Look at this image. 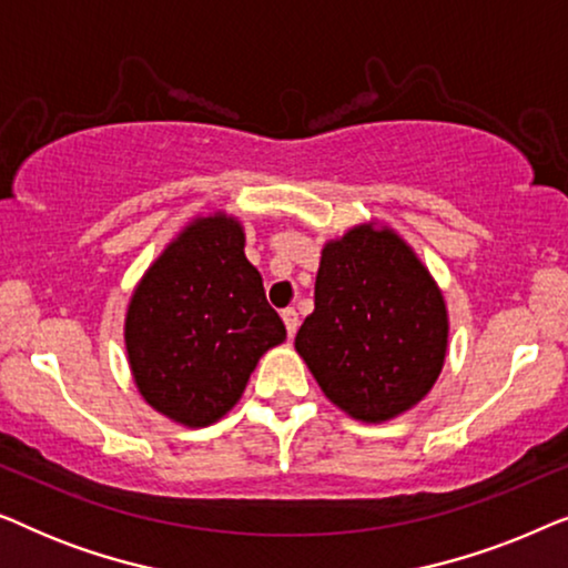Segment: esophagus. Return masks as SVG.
Instances as JSON below:
<instances>
[{
    "label": "esophagus",
    "instance_id": "1",
    "mask_svg": "<svg viewBox=\"0 0 568 568\" xmlns=\"http://www.w3.org/2000/svg\"><path fill=\"white\" fill-rule=\"evenodd\" d=\"M282 317H284L286 333H290V336H294V333H297V328H300V315H297V310L286 307L284 313H282Z\"/></svg>",
    "mask_w": 568,
    "mask_h": 568
}]
</instances>
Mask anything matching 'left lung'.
Segmentation results:
<instances>
[{"label":"left lung","mask_w":568,"mask_h":568,"mask_svg":"<svg viewBox=\"0 0 568 568\" xmlns=\"http://www.w3.org/2000/svg\"><path fill=\"white\" fill-rule=\"evenodd\" d=\"M294 346L338 408L385 422L416 406L439 377L445 302L398 235L364 224L323 247L315 310Z\"/></svg>","instance_id":"left-lung-1"}]
</instances>
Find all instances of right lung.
<instances>
[{
	"label": "right lung",
	"instance_id": "right-lung-1",
	"mask_svg": "<svg viewBox=\"0 0 568 568\" xmlns=\"http://www.w3.org/2000/svg\"><path fill=\"white\" fill-rule=\"evenodd\" d=\"M243 247L235 220H196L131 297L126 348L139 393L185 426L227 414L261 354L286 338Z\"/></svg>",
	"mask_w": 568,
	"mask_h": 568
}]
</instances>
